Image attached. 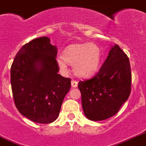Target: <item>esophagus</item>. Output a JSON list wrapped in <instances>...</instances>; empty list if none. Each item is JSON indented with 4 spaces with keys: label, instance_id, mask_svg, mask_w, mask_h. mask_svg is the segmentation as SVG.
<instances>
[{
    "label": "esophagus",
    "instance_id": "1",
    "mask_svg": "<svg viewBox=\"0 0 146 146\" xmlns=\"http://www.w3.org/2000/svg\"><path fill=\"white\" fill-rule=\"evenodd\" d=\"M71 85H72V87L76 88L78 86V82L76 80H72V82H71Z\"/></svg>",
    "mask_w": 146,
    "mask_h": 146
}]
</instances>
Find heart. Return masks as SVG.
Segmentation results:
<instances>
[{
    "instance_id": "b5f03b06",
    "label": "heart",
    "mask_w": 146,
    "mask_h": 146,
    "mask_svg": "<svg viewBox=\"0 0 146 146\" xmlns=\"http://www.w3.org/2000/svg\"><path fill=\"white\" fill-rule=\"evenodd\" d=\"M102 60V51L97 44L73 43L64 49L62 58L57 59L61 70H66V63L73 66V73L79 77L89 78L97 73Z\"/></svg>"
}]
</instances>
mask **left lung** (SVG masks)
Listing matches in <instances>:
<instances>
[{"label":"left lung","instance_id":"1","mask_svg":"<svg viewBox=\"0 0 146 146\" xmlns=\"http://www.w3.org/2000/svg\"><path fill=\"white\" fill-rule=\"evenodd\" d=\"M131 83L129 60L122 49L115 45L99 72L91 79L78 83L87 119L101 121L115 115L129 96Z\"/></svg>","mask_w":146,"mask_h":146}]
</instances>
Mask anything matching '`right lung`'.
Instances as JSON below:
<instances>
[{
  "instance_id": "right-lung-1",
  "label": "right lung",
  "mask_w": 146,
  "mask_h": 146,
  "mask_svg": "<svg viewBox=\"0 0 146 146\" xmlns=\"http://www.w3.org/2000/svg\"><path fill=\"white\" fill-rule=\"evenodd\" d=\"M46 36L33 39L17 53L11 68L14 104L21 114L37 123H50L60 114L71 79L58 74L57 50Z\"/></svg>"
}]
</instances>
